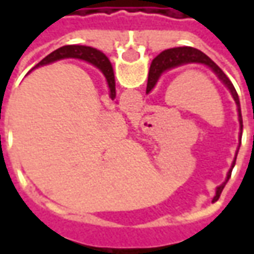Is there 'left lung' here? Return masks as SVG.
<instances>
[{"label": "left lung", "mask_w": 254, "mask_h": 254, "mask_svg": "<svg viewBox=\"0 0 254 254\" xmlns=\"http://www.w3.org/2000/svg\"><path fill=\"white\" fill-rule=\"evenodd\" d=\"M206 64L213 73L219 77V80L222 83L225 84L229 92L232 93V97L238 106V116H239V123H240V137H242V130H243V120H242V112H240V102L239 96L236 93L235 86L232 84L229 80V77L223 73V70L220 69L218 64H215L210 58H208L203 52H200L199 49H195V48H190V46H180V48H172V49H167L161 54L158 55L154 61H152L151 67H150V72H148V83H147V93H150L155 87V84L158 82L160 76H161L165 70H170L174 67H178L181 64ZM236 161V158H235ZM233 161V164H235ZM230 177V171L228 174V178ZM225 185H220L216 190V196L215 199H218L220 195V192L223 190Z\"/></svg>", "instance_id": "left-lung-1"}]
</instances>
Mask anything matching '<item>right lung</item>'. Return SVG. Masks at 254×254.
I'll list each match as a JSON object with an SVG mask.
<instances>
[{
  "label": "right lung",
  "mask_w": 254,
  "mask_h": 254,
  "mask_svg": "<svg viewBox=\"0 0 254 254\" xmlns=\"http://www.w3.org/2000/svg\"><path fill=\"white\" fill-rule=\"evenodd\" d=\"M66 58L82 59V61H86V62H90L92 64H94L97 69H100L102 73L104 74V77H106V80H107V84H109L110 97L114 100V97H116V82H114V72H113L112 64H110V61L107 59L106 55L102 54L97 49H94V48L82 46V45H66V46H62V48L54 51L52 54L48 55L35 67L42 66V64H52L55 61L66 59Z\"/></svg>",
  "instance_id": "obj_1"
}]
</instances>
